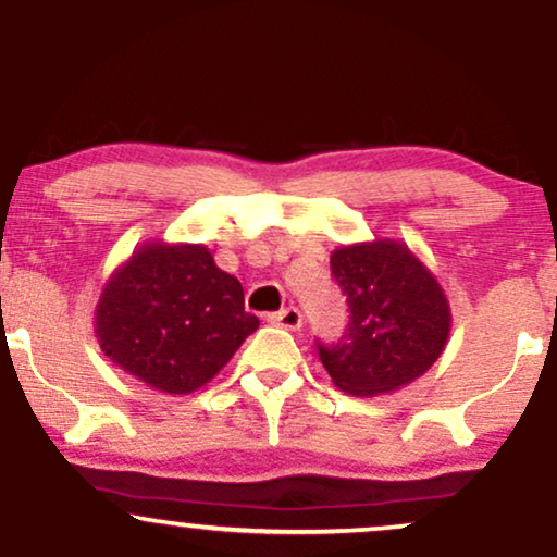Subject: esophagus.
I'll use <instances>...</instances> for the list:
<instances>
[{"mask_svg": "<svg viewBox=\"0 0 557 557\" xmlns=\"http://www.w3.org/2000/svg\"><path fill=\"white\" fill-rule=\"evenodd\" d=\"M270 322L274 324V327L296 332V330H300V324H304V317H300V311L296 309V306H287V309L277 311V314H272Z\"/></svg>", "mask_w": 557, "mask_h": 557, "instance_id": "esophagus-1", "label": "esophagus"}]
</instances>
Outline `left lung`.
I'll list each match as a JSON object with an SVG mask.
<instances>
[{"label":"left lung","mask_w":557,"mask_h":557,"mask_svg":"<svg viewBox=\"0 0 557 557\" xmlns=\"http://www.w3.org/2000/svg\"><path fill=\"white\" fill-rule=\"evenodd\" d=\"M330 267L350 309L337 345H319L332 385L374 398L430 372L453 327L450 300L430 267L395 238L337 246Z\"/></svg>","instance_id":"8db88e82"}]
</instances>
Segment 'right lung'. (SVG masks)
<instances>
[{
    "label": "right lung",
    "instance_id": "1",
    "mask_svg": "<svg viewBox=\"0 0 557 557\" xmlns=\"http://www.w3.org/2000/svg\"><path fill=\"white\" fill-rule=\"evenodd\" d=\"M257 330L238 277L201 243L146 240L107 277L94 309L101 354L168 395L212 382Z\"/></svg>",
    "mask_w": 557,
    "mask_h": 557
}]
</instances>
